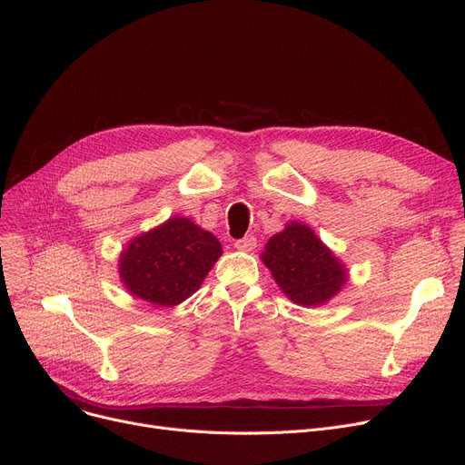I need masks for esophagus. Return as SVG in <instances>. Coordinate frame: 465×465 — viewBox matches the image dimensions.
Masks as SVG:
<instances>
[{
  "mask_svg": "<svg viewBox=\"0 0 465 465\" xmlns=\"http://www.w3.org/2000/svg\"><path fill=\"white\" fill-rule=\"evenodd\" d=\"M235 249L243 251V252H251L256 249V237L254 235H245L243 239H237L235 242Z\"/></svg>",
  "mask_w": 465,
  "mask_h": 465,
  "instance_id": "1",
  "label": "esophagus"
}]
</instances>
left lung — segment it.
<instances>
[{"label": "left lung", "mask_w": 465, "mask_h": 465, "mask_svg": "<svg viewBox=\"0 0 465 465\" xmlns=\"http://www.w3.org/2000/svg\"><path fill=\"white\" fill-rule=\"evenodd\" d=\"M282 293L301 306L330 302L349 282V270L302 222H289L261 252Z\"/></svg>", "instance_id": "obj_1"}]
</instances>
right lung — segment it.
I'll use <instances>...</instances> for the list:
<instances>
[{"label": "right lung", "instance_id": "right-lung-1", "mask_svg": "<svg viewBox=\"0 0 465 465\" xmlns=\"http://www.w3.org/2000/svg\"><path fill=\"white\" fill-rule=\"evenodd\" d=\"M220 256L222 245L211 232L172 216L130 239L118 256V278L135 299L170 308L195 293Z\"/></svg>", "mask_w": 465, "mask_h": 465}]
</instances>
